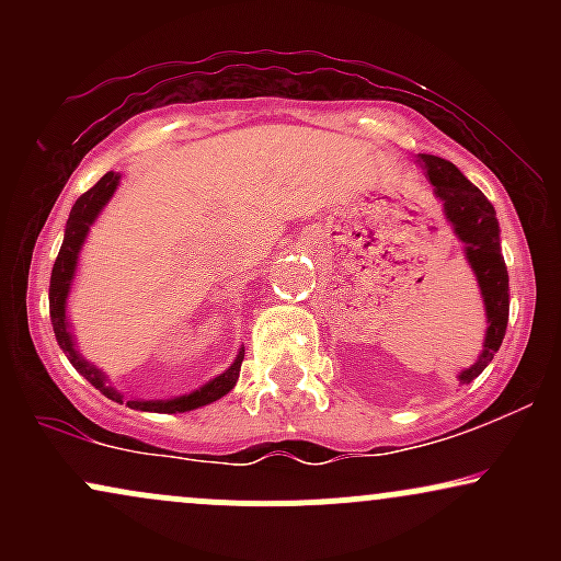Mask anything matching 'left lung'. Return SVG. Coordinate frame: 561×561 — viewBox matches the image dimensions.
<instances>
[{
    "label": "left lung",
    "instance_id": "left-lung-1",
    "mask_svg": "<svg viewBox=\"0 0 561 561\" xmlns=\"http://www.w3.org/2000/svg\"><path fill=\"white\" fill-rule=\"evenodd\" d=\"M420 165L427 171L435 195L440 197L443 210L454 224V231L467 244V259L472 263V272L478 274L482 298H485L488 324H491L485 334V351H482L480 362L461 371L459 377L461 382H472L499 353L508 321V272L504 253H501L499 218H495L491 199L482 195L450 160L420 156Z\"/></svg>",
    "mask_w": 561,
    "mask_h": 561
}]
</instances>
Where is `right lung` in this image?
<instances>
[{
	"label": "right lung",
	"instance_id": "add662e5",
	"mask_svg": "<svg viewBox=\"0 0 561 561\" xmlns=\"http://www.w3.org/2000/svg\"><path fill=\"white\" fill-rule=\"evenodd\" d=\"M118 179H121L118 173L107 171L105 176H102L100 182L92 186V190H87L79 199H76L73 210H70V218L66 224V240H62V248H60V253H57L55 266H53V279H49V317H53V330H55L57 345L62 347V353L68 356V362L73 364L76 369H79L81 375L102 392V396H107L115 403H124V396H121V392H115L111 385H105V377H102L92 364L83 362V358L79 356V351L73 347V340H70L68 319H66V298H68V289H70V279H73V272H76V259H79L81 242H83V237H87L89 224H92L96 214L102 210V205L113 197L115 186H118ZM242 358H244V353L240 351V356L234 358V364H231L221 377L210 379L205 388L190 392V396L173 398V401H126V405H131V409H139V411H158V414H176V411H190V409H199V405H205V403H214L221 396H227L231 388H234L237 377H240Z\"/></svg>",
	"mask_w": 561,
	"mask_h": 561
}]
</instances>
